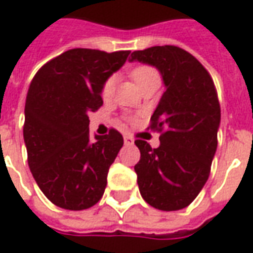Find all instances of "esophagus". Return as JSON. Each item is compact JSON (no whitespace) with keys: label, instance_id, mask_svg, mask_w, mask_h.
I'll return each mask as SVG.
<instances>
[{"label":"esophagus","instance_id":"obj_1","mask_svg":"<svg viewBox=\"0 0 253 253\" xmlns=\"http://www.w3.org/2000/svg\"><path fill=\"white\" fill-rule=\"evenodd\" d=\"M123 141H125V145H132V144H134V139H132L130 135H125V137H123Z\"/></svg>","mask_w":253,"mask_h":253}]
</instances>
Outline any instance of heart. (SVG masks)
<instances>
[{
    "instance_id": "b5f03b06",
    "label": "heart",
    "mask_w": 253,
    "mask_h": 253,
    "mask_svg": "<svg viewBox=\"0 0 253 253\" xmlns=\"http://www.w3.org/2000/svg\"><path fill=\"white\" fill-rule=\"evenodd\" d=\"M130 75L134 79V82L138 84L139 87L142 86L146 82H149L152 79H156L159 78L157 75V72L155 68H152L149 65H135V67H132L131 71H130ZM115 86V77H108L105 81H104V84H102L101 87V94L102 97H108L111 96V93H112V90H114Z\"/></svg>"
}]
</instances>
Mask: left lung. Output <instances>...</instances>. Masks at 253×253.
Listing matches in <instances>:
<instances>
[{"label":"left lung","instance_id":"8db88e82","mask_svg":"<svg viewBox=\"0 0 253 253\" xmlns=\"http://www.w3.org/2000/svg\"><path fill=\"white\" fill-rule=\"evenodd\" d=\"M130 61L156 67L166 87L151 118L152 130L162 132L160 145L135 141L139 193L153 208L178 211L197 197L210 176L220 125L216 89L200 61L178 46L135 50Z\"/></svg>","mask_w":253,"mask_h":253}]
</instances>
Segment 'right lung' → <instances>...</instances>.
Here are the masks:
<instances>
[{
    "label": "right lung",
    "mask_w": 253,
    "mask_h": 253,
    "mask_svg": "<svg viewBox=\"0 0 253 253\" xmlns=\"http://www.w3.org/2000/svg\"><path fill=\"white\" fill-rule=\"evenodd\" d=\"M130 52L71 49L42 65L31 81L23 137L28 167L54 206L81 211L97 204L123 137L89 132V114L102 105L104 81L126 63Z\"/></svg>",
    "instance_id": "1"
}]
</instances>
